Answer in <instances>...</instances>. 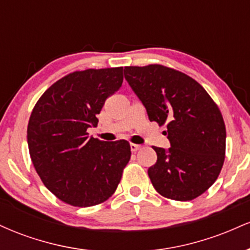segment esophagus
<instances>
[{"label":"esophagus","instance_id":"obj_1","mask_svg":"<svg viewBox=\"0 0 250 250\" xmlns=\"http://www.w3.org/2000/svg\"><path fill=\"white\" fill-rule=\"evenodd\" d=\"M140 149H141V146H140V145H135V143H131V145H130V150L133 151V153H135V151H137V150H140Z\"/></svg>","mask_w":250,"mask_h":250}]
</instances>
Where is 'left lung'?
I'll use <instances>...</instances> for the list:
<instances>
[{
	"mask_svg": "<svg viewBox=\"0 0 250 250\" xmlns=\"http://www.w3.org/2000/svg\"><path fill=\"white\" fill-rule=\"evenodd\" d=\"M125 77L150 121L167 125L170 148L153 147L149 179L167 199L190 201L216 181L226 154V125L216 103L190 76L161 64L125 67Z\"/></svg>",
	"mask_w": 250,
	"mask_h": 250,
	"instance_id": "8db88e82",
	"label": "left lung"
}]
</instances>
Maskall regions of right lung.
I'll list each match as a JSON object with an SVG mask.
<instances>
[{"label":"right lung","instance_id":"1","mask_svg":"<svg viewBox=\"0 0 250 250\" xmlns=\"http://www.w3.org/2000/svg\"><path fill=\"white\" fill-rule=\"evenodd\" d=\"M123 68L87 69L62 77L34 107L27 139L31 161L43 185L63 202L91 207L104 202L130 160L125 140L89 137L105 100L120 89Z\"/></svg>","mask_w":250,"mask_h":250}]
</instances>
